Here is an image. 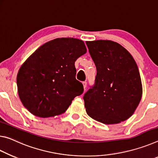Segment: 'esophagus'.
<instances>
[{"instance_id": "1", "label": "esophagus", "mask_w": 158, "mask_h": 158, "mask_svg": "<svg viewBox=\"0 0 158 158\" xmlns=\"http://www.w3.org/2000/svg\"><path fill=\"white\" fill-rule=\"evenodd\" d=\"M82 85H83L84 89L85 90V89H86V87H87V82H82Z\"/></svg>"}]
</instances>
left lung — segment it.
Listing matches in <instances>:
<instances>
[{"label":"left lung","instance_id":"1","mask_svg":"<svg viewBox=\"0 0 158 158\" xmlns=\"http://www.w3.org/2000/svg\"><path fill=\"white\" fill-rule=\"evenodd\" d=\"M86 44L97 72L95 85L83 97L87 115L106 125L127 120L139 106L143 92L135 60L114 41H86Z\"/></svg>","mask_w":158,"mask_h":158}]
</instances>
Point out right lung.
<instances>
[{"instance_id": "add662e5", "label": "right lung", "mask_w": 158, "mask_h": 158, "mask_svg": "<svg viewBox=\"0 0 158 158\" xmlns=\"http://www.w3.org/2000/svg\"><path fill=\"white\" fill-rule=\"evenodd\" d=\"M87 52L84 42L59 38L38 48L18 71L17 91L22 104L33 115L55 117L65 113L83 92L76 79L75 61Z\"/></svg>"}]
</instances>
